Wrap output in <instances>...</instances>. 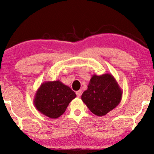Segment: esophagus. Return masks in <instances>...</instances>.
Wrapping results in <instances>:
<instances>
[{"label":"esophagus","instance_id":"obj_1","mask_svg":"<svg viewBox=\"0 0 154 154\" xmlns=\"http://www.w3.org/2000/svg\"><path fill=\"white\" fill-rule=\"evenodd\" d=\"M81 94H82L81 90H79V91L76 92V95H77L78 97H80L81 96Z\"/></svg>","mask_w":154,"mask_h":154}]
</instances>
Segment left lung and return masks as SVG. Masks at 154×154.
<instances>
[{
  "mask_svg": "<svg viewBox=\"0 0 154 154\" xmlns=\"http://www.w3.org/2000/svg\"><path fill=\"white\" fill-rule=\"evenodd\" d=\"M123 91L111 73L93 75L81 100L94 115L102 116L121 102Z\"/></svg>",
  "mask_w": 154,
  "mask_h": 154,
  "instance_id": "8db88e82",
  "label": "left lung"
}]
</instances>
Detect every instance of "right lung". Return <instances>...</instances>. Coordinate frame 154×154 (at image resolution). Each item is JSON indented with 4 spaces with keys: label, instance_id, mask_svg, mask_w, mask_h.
<instances>
[{
    "label": "right lung",
    "instance_id": "1",
    "mask_svg": "<svg viewBox=\"0 0 154 154\" xmlns=\"http://www.w3.org/2000/svg\"><path fill=\"white\" fill-rule=\"evenodd\" d=\"M75 97V92L60 81H46L37 90L33 104L43 115L50 119H57Z\"/></svg>",
    "mask_w": 154,
    "mask_h": 154
}]
</instances>
